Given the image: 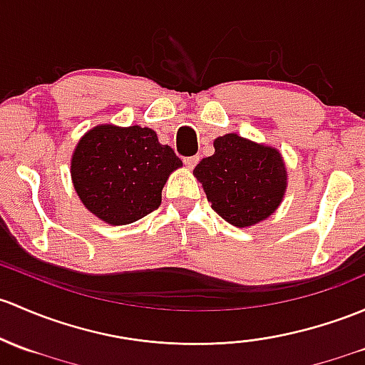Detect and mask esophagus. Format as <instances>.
Masks as SVG:
<instances>
[{"label":"esophagus","instance_id":"obj_1","mask_svg":"<svg viewBox=\"0 0 365 365\" xmlns=\"http://www.w3.org/2000/svg\"><path fill=\"white\" fill-rule=\"evenodd\" d=\"M197 160H199L197 155H194V157H185V159H183V164H185V166L189 168V170H192L195 164H197Z\"/></svg>","mask_w":365,"mask_h":365}]
</instances>
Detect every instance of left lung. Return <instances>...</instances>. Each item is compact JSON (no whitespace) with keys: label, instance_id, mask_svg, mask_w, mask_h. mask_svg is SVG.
Returning <instances> with one entry per match:
<instances>
[{"label":"left lung","instance_id":"left-lung-1","mask_svg":"<svg viewBox=\"0 0 365 365\" xmlns=\"http://www.w3.org/2000/svg\"><path fill=\"white\" fill-rule=\"evenodd\" d=\"M215 153L195 166L212 208L236 227H250L276 212L287 189V170L276 148L236 133L213 141Z\"/></svg>","mask_w":365,"mask_h":365}]
</instances>
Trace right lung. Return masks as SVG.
Listing matches in <instances>:
<instances>
[{
    "instance_id": "right-lung-1",
    "label": "right lung",
    "mask_w": 365,
    "mask_h": 365,
    "mask_svg": "<svg viewBox=\"0 0 365 365\" xmlns=\"http://www.w3.org/2000/svg\"><path fill=\"white\" fill-rule=\"evenodd\" d=\"M182 160L150 128L96 125L71 155V180L91 213L112 225L140 220L159 208L163 187Z\"/></svg>"
}]
</instances>
